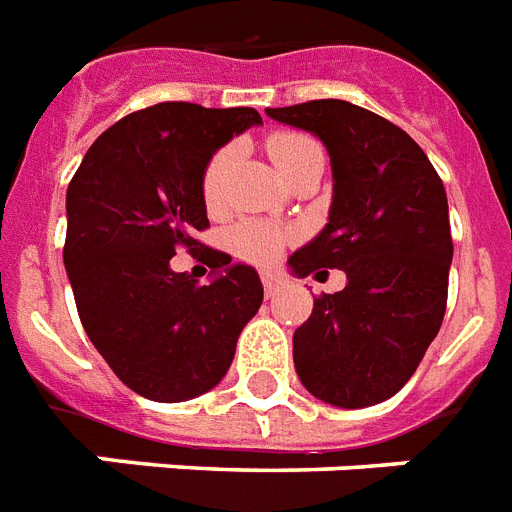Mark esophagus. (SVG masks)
<instances>
[{
  "label": "esophagus",
  "instance_id": "obj_1",
  "mask_svg": "<svg viewBox=\"0 0 512 512\" xmlns=\"http://www.w3.org/2000/svg\"><path fill=\"white\" fill-rule=\"evenodd\" d=\"M260 279H263V289H265V295H268V297H273L281 289V276H279V273L263 271V276H260Z\"/></svg>",
  "mask_w": 512,
  "mask_h": 512
}]
</instances>
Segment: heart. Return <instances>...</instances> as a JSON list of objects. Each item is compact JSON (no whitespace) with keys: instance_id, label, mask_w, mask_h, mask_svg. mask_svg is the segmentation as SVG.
<instances>
[{"instance_id":"heart-1","label":"heart","mask_w":512,"mask_h":512,"mask_svg":"<svg viewBox=\"0 0 512 512\" xmlns=\"http://www.w3.org/2000/svg\"><path fill=\"white\" fill-rule=\"evenodd\" d=\"M268 154H271L273 164L281 175H287L295 164H300L303 159L313 154H324L321 146L311 135H303V132H273L268 138ZM233 156H236V148L225 146L220 148L212 159L204 167V177H201V196L207 201V207H220V201L225 196V183H228V172L233 167ZM292 239V231L289 228H281V225L260 223V220H247V223H239L228 233V241H231L233 252L249 263L265 265L273 263L276 257L281 255L284 244Z\"/></svg>"}]
</instances>
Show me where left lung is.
Instances as JSON below:
<instances>
[{
	"mask_svg": "<svg viewBox=\"0 0 512 512\" xmlns=\"http://www.w3.org/2000/svg\"><path fill=\"white\" fill-rule=\"evenodd\" d=\"M265 114L313 132L332 162L324 231L289 257L305 279L345 273V289L313 300L295 332L297 377L342 409L396 396L436 340L454 244L444 183L417 143L348 100H308Z\"/></svg>",
	"mask_w": 512,
	"mask_h": 512,
	"instance_id": "1",
	"label": "left lung"
}]
</instances>
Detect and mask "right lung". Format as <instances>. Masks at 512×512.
I'll use <instances>...</instances> for the list:
<instances>
[{"label":"right lung","instance_id":"obj_1","mask_svg":"<svg viewBox=\"0 0 512 512\" xmlns=\"http://www.w3.org/2000/svg\"><path fill=\"white\" fill-rule=\"evenodd\" d=\"M252 124L255 108L156 103L108 127L66 193V263L82 327L119 380L162 404L223 380L236 340L263 303L255 268L209 249L212 281L175 273L180 247L204 244V167Z\"/></svg>","mask_w":512,"mask_h":512}]
</instances>
